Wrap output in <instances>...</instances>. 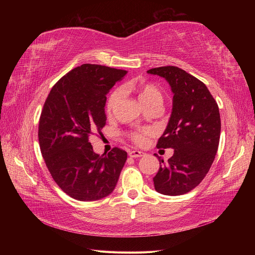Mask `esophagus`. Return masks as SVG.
Here are the masks:
<instances>
[{
  "label": "esophagus",
  "instance_id": "esophagus-1",
  "mask_svg": "<svg viewBox=\"0 0 255 255\" xmlns=\"http://www.w3.org/2000/svg\"><path fill=\"white\" fill-rule=\"evenodd\" d=\"M144 153L143 152H140V151H137V150H134V151H129L128 155L132 158H138V157H141Z\"/></svg>",
  "mask_w": 255,
  "mask_h": 255
}]
</instances>
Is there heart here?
I'll return each instance as SVG.
<instances>
[{
  "instance_id": "1",
  "label": "heart",
  "mask_w": 255,
  "mask_h": 255,
  "mask_svg": "<svg viewBox=\"0 0 255 255\" xmlns=\"http://www.w3.org/2000/svg\"><path fill=\"white\" fill-rule=\"evenodd\" d=\"M126 88H131L137 91L138 93V99L140 103L144 106L149 103L155 102V101H160L162 102V94L160 92V90L150 84H141V83H133L130 86ZM124 91L122 88H118L116 89L107 99L106 102V111L111 113L115 107L118 105V103L121 101L123 97ZM151 135V132L149 130H144L141 132H133L130 134L131 139L134 141L135 143L141 144L145 141L146 137Z\"/></svg>"
}]
</instances>
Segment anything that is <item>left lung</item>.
I'll return each instance as SVG.
<instances>
[{
	"mask_svg": "<svg viewBox=\"0 0 255 255\" xmlns=\"http://www.w3.org/2000/svg\"><path fill=\"white\" fill-rule=\"evenodd\" d=\"M166 79L173 94L172 110L157 148L173 149V155L153 178L155 190L164 195H182L204 180L220 138V114L207 86L176 66L146 71ZM156 156V154H155Z\"/></svg>",
	"mask_w": 255,
	"mask_h": 255,
	"instance_id": "8db88e82",
	"label": "left lung"
}]
</instances>
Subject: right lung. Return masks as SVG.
Segmentation results:
<instances>
[{
  "label": "right lung",
  "instance_id": "1",
  "mask_svg": "<svg viewBox=\"0 0 255 255\" xmlns=\"http://www.w3.org/2000/svg\"><path fill=\"white\" fill-rule=\"evenodd\" d=\"M126 70L84 64L52 87L40 116V150L52 179L69 196L82 202L110 195L118 183L127 153L93 151L89 135L106 124V95Z\"/></svg>",
  "mask_w": 255,
  "mask_h": 255
}]
</instances>
